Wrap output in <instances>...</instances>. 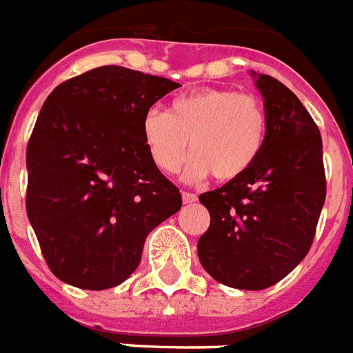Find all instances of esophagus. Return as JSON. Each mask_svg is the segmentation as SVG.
<instances>
[{
    "mask_svg": "<svg viewBox=\"0 0 353 353\" xmlns=\"http://www.w3.org/2000/svg\"><path fill=\"white\" fill-rule=\"evenodd\" d=\"M183 203H194L196 200H198V198H196V194H192V192H183Z\"/></svg>",
    "mask_w": 353,
    "mask_h": 353,
    "instance_id": "obj_1",
    "label": "esophagus"
}]
</instances>
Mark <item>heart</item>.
Listing matches in <instances>:
<instances>
[{"label":"heart","instance_id":"1","mask_svg":"<svg viewBox=\"0 0 353 353\" xmlns=\"http://www.w3.org/2000/svg\"><path fill=\"white\" fill-rule=\"evenodd\" d=\"M268 117L254 94L231 88H200L177 96L168 112L150 109L142 118V141L153 165L179 170L188 153L185 179L201 181L212 172L220 181L246 174L263 152Z\"/></svg>","mask_w":353,"mask_h":353}]
</instances>
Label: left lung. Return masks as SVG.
Wrapping results in <instances>:
<instances>
[{
  "label": "left lung",
  "mask_w": 353,
  "mask_h": 353,
  "mask_svg": "<svg viewBox=\"0 0 353 353\" xmlns=\"http://www.w3.org/2000/svg\"><path fill=\"white\" fill-rule=\"evenodd\" d=\"M252 75L268 117L265 146L246 174L200 196L211 224L198 241L209 276L242 290L272 287L302 263L326 201L316 123L283 83Z\"/></svg>",
  "instance_id": "obj_1"
}]
</instances>
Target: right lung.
Segmentation results:
<instances>
[{
	"instance_id": "right-lung-1",
	"label": "right lung",
	"mask_w": 353,
	"mask_h": 353,
	"mask_svg": "<svg viewBox=\"0 0 353 353\" xmlns=\"http://www.w3.org/2000/svg\"><path fill=\"white\" fill-rule=\"evenodd\" d=\"M179 83L99 66L48 96L27 144L26 209L50 270L79 289L134 272L153 228L181 209L148 155L142 118Z\"/></svg>"
}]
</instances>
